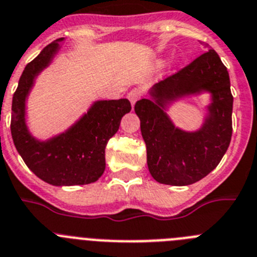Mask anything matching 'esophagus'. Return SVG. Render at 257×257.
Segmentation results:
<instances>
[{"instance_id": "esophagus-1", "label": "esophagus", "mask_w": 257, "mask_h": 257, "mask_svg": "<svg viewBox=\"0 0 257 257\" xmlns=\"http://www.w3.org/2000/svg\"><path fill=\"white\" fill-rule=\"evenodd\" d=\"M141 97V92L138 91V89H133V91H131L128 93V100L131 101L132 103V107H133L134 105H136V102H137L138 100H140Z\"/></svg>"}]
</instances>
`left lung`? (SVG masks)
<instances>
[{
  "mask_svg": "<svg viewBox=\"0 0 257 257\" xmlns=\"http://www.w3.org/2000/svg\"><path fill=\"white\" fill-rule=\"evenodd\" d=\"M207 52L172 77L156 83L149 98L137 101L134 111L147 149V166L156 182L189 186L211 173L229 147L233 96L229 73L219 55ZM203 93L210 96L207 114L196 131H184L167 114L174 103Z\"/></svg>",
  "mask_w": 257,
  "mask_h": 257,
  "instance_id": "left-lung-1",
  "label": "left lung"
}]
</instances>
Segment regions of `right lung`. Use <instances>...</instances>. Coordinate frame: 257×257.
I'll use <instances>...</instances> for the list:
<instances>
[{
    "label": "right lung",
    "mask_w": 257,
    "mask_h": 257,
    "mask_svg": "<svg viewBox=\"0 0 257 257\" xmlns=\"http://www.w3.org/2000/svg\"><path fill=\"white\" fill-rule=\"evenodd\" d=\"M64 38L46 46L25 66L13 97L11 136L16 150L32 172L52 186H82L93 183L106 168L107 141L117 132L120 120L131 111L126 98L94 101L87 112L66 131L48 140H38L27 124V100L37 77L51 65L60 52Z\"/></svg>",
    "instance_id": "obj_1"
}]
</instances>
